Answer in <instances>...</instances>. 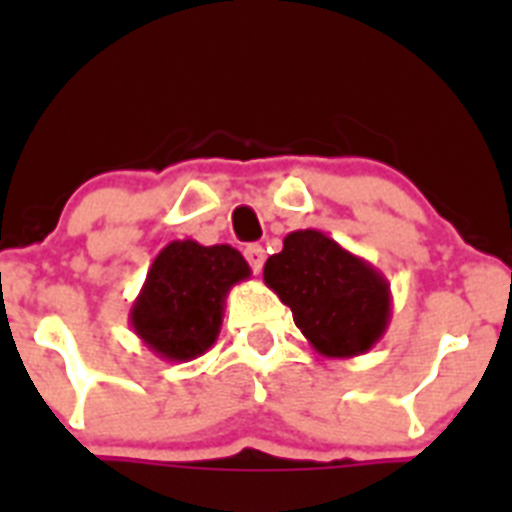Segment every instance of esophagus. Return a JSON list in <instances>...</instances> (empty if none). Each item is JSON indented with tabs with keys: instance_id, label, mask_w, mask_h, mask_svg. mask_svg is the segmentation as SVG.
<instances>
[{
	"instance_id": "esophagus-1",
	"label": "esophagus",
	"mask_w": 512,
	"mask_h": 512,
	"mask_svg": "<svg viewBox=\"0 0 512 512\" xmlns=\"http://www.w3.org/2000/svg\"><path fill=\"white\" fill-rule=\"evenodd\" d=\"M243 253H246V261L251 264V269L259 274L261 266H264V259H266L264 248H261L259 243H251V246H246V251H243Z\"/></svg>"
}]
</instances>
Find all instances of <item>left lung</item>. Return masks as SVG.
<instances>
[{
    "label": "left lung",
    "instance_id": "left-lung-1",
    "mask_svg": "<svg viewBox=\"0 0 512 512\" xmlns=\"http://www.w3.org/2000/svg\"><path fill=\"white\" fill-rule=\"evenodd\" d=\"M264 282L328 359L366 354L390 325V282L320 230L289 233L282 251L266 259Z\"/></svg>",
    "mask_w": 512,
    "mask_h": 512
}]
</instances>
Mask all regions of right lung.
I'll return each instance as SVG.
<instances>
[{"mask_svg":"<svg viewBox=\"0 0 512 512\" xmlns=\"http://www.w3.org/2000/svg\"><path fill=\"white\" fill-rule=\"evenodd\" d=\"M248 277L251 266L228 243L171 241L130 307V328L161 359H197L220 336L228 292Z\"/></svg>","mask_w":512,"mask_h":512,"instance_id":"obj_1","label":"right lung"}]
</instances>
